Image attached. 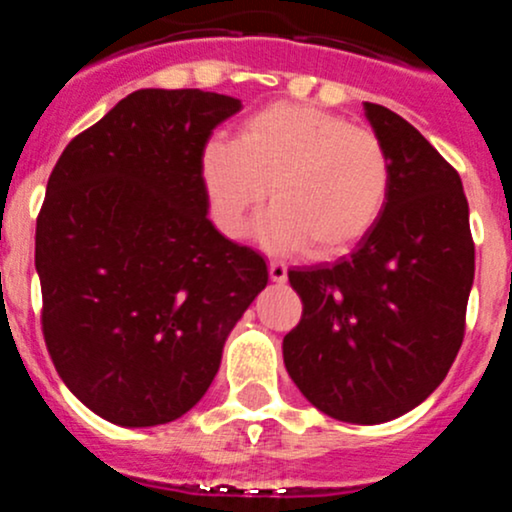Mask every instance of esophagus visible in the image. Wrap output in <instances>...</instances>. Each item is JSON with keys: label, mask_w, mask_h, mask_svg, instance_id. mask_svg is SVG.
<instances>
[{"label": "esophagus", "mask_w": 512, "mask_h": 512, "mask_svg": "<svg viewBox=\"0 0 512 512\" xmlns=\"http://www.w3.org/2000/svg\"><path fill=\"white\" fill-rule=\"evenodd\" d=\"M268 273H271V281H273V283H286V281H288V268H286V263L271 261V263H268Z\"/></svg>", "instance_id": "1"}]
</instances>
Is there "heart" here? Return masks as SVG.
<instances>
[{
	"label": "heart",
	"instance_id": "1",
	"mask_svg": "<svg viewBox=\"0 0 512 512\" xmlns=\"http://www.w3.org/2000/svg\"><path fill=\"white\" fill-rule=\"evenodd\" d=\"M214 221L239 236L246 214L268 187L271 209L256 231L271 249L308 244L337 254L382 217L392 167L382 140L315 105L273 103L241 123L236 140H212L202 152Z\"/></svg>",
	"mask_w": 512,
	"mask_h": 512
}]
</instances>
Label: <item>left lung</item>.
I'll use <instances>...</instances> for the list:
<instances>
[{"label": "left lung", "instance_id": "1", "mask_svg": "<svg viewBox=\"0 0 512 512\" xmlns=\"http://www.w3.org/2000/svg\"><path fill=\"white\" fill-rule=\"evenodd\" d=\"M392 167L377 224L333 266L288 271L303 300L283 362L333 419L382 424L419 407L451 370L473 286L468 202L458 172L402 115L365 103Z\"/></svg>", "mask_w": 512, "mask_h": 512}]
</instances>
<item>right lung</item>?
Here are the masks:
<instances>
[{"label": "right lung", "mask_w": 512, "mask_h": 512, "mask_svg": "<svg viewBox=\"0 0 512 512\" xmlns=\"http://www.w3.org/2000/svg\"><path fill=\"white\" fill-rule=\"evenodd\" d=\"M241 100L142 88L66 145L36 219L41 328L66 387L118 426L187 414L266 261L209 221L202 152Z\"/></svg>", "instance_id": "add662e5"}]
</instances>
